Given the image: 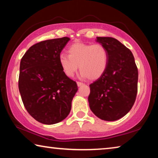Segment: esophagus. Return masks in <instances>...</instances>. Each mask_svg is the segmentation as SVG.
<instances>
[{
  "mask_svg": "<svg viewBox=\"0 0 158 158\" xmlns=\"http://www.w3.org/2000/svg\"><path fill=\"white\" fill-rule=\"evenodd\" d=\"M77 86H81V85L84 84L83 83H81V82H80V81H77Z\"/></svg>",
  "mask_w": 158,
  "mask_h": 158,
  "instance_id": "1",
  "label": "esophagus"
}]
</instances>
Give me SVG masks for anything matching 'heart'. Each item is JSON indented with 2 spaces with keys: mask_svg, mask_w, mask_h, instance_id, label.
<instances>
[{
  "mask_svg": "<svg viewBox=\"0 0 158 158\" xmlns=\"http://www.w3.org/2000/svg\"><path fill=\"white\" fill-rule=\"evenodd\" d=\"M68 53L59 56V63L67 77H73L79 66L82 77L94 80L101 77L107 69L108 53L101 44L76 43L69 48Z\"/></svg>",
  "mask_w": 158,
  "mask_h": 158,
  "instance_id": "1",
  "label": "heart"
}]
</instances>
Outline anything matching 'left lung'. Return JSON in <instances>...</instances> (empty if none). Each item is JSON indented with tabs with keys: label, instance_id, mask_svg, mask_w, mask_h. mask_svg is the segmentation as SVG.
<instances>
[{
	"label": "left lung",
	"instance_id": "8db88e82",
	"mask_svg": "<svg viewBox=\"0 0 158 158\" xmlns=\"http://www.w3.org/2000/svg\"><path fill=\"white\" fill-rule=\"evenodd\" d=\"M106 48L108 64L106 71L89 85V106L98 118L115 121L133 107L138 91V68L129 48L112 37H97Z\"/></svg>",
	"mask_w": 158,
	"mask_h": 158
}]
</instances>
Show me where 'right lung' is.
Segmentation results:
<instances>
[{"label":"right lung","instance_id":"obj_1","mask_svg":"<svg viewBox=\"0 0 158 158\" xmlns=\"http://www.w3.org/2000/svg\"><path fill=\"white\" fill-rule=\"evenodd\" d=\"M68 37L46 40L33 45L22 57L18 86L25 108L45 124L65 119L78 87L65 75L59 56Z\"/></svg>","mask_w":158,"mask_h":158}]
</instances>
